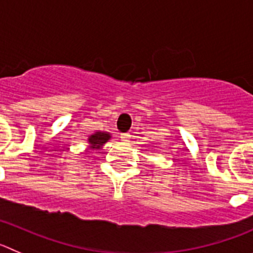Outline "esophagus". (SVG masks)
Instances as JSON below:
<instances>
[{
    "mask_svg": "<svg viewBox=\"0 0 253 253\" xmlns=\"http://www.w3.org/2000/svg\"><path fill=\"white\" fill-rule=\"evenodd\" d=\"M129 138H131V134L129 133H121V140L124 141V142H128Z\"/></svg>",
    "mask_w": 253,
    "mask_h": 253,
    "instance_id": "obj_1",
    "label": "esophagus"
}]
</instances>
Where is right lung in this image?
<instances>
[{
  "mask_svg": "<svg viewBox=\"0 0 253 253\" xmlns=\"http://www.w3.org/2000/svg\"><path fill=\"white\" fill-rule=\"evenodd\" d=\"M111 138V133L105 131H96L94 133L89 134L87 141H88V151L93 150H100L102 146L107 142Z\"/></svg>",
  "mask_w": 253,
  "mask_h": 253,
  "instance_id": "1",
  "label": "right lung"
}]
</instances>
